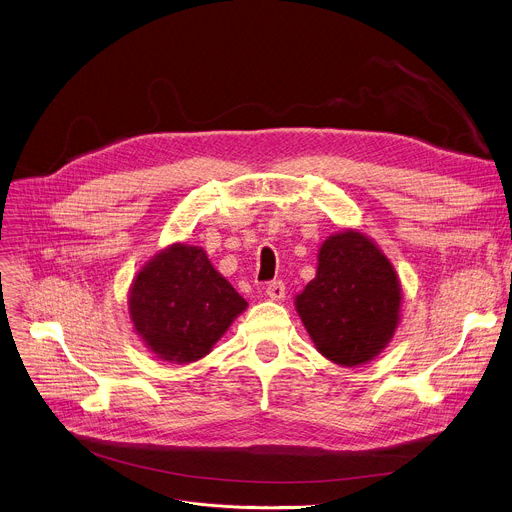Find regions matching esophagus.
I'll use <instances>...</instances> for the list:
<instances>
[{
    "instance_id": "esophagus-1",
    "label": "esophagus",
    "mask_w": 512,
    "mask_h": 512,
    "mask_svg": "<svg viewBox=\"0 0 512 512\" xmlns=\"http://www.w3.org/2000/svg\"><path fill=\"white\" fill-rule=\"evenodd\" d=\"M265 294H267L269 300L281 302L285 298V285H283V281H271L267 285V289H265Z\"/></svg>"
}]
</instances>
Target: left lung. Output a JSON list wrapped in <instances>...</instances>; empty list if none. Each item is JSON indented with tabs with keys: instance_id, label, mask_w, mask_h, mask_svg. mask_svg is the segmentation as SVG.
I'll return each instance as SVG.
<instances>
[{
	"instance_id": "left-lung-1",
	"label": "left lung",
	"mask_w": 512,
	"mask_h": 512,
	"mask_svg": "<svg viewBox=\"0 0 512 512\" xmlns=\"http://www.w3.org/2000/svg\"><path fill=\"white\" fill-rule=\"evenodd\" d=\"M296 310L318 352L342 367L373 360L399 324L401 285L385 253L358 231L328 237Z\"/></svg>"
}]
</instances>
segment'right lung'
I'll use <instances>...</instances> for the list:
<instances>
[{
	"instance_id": "add662e5",
	"label": "right lung",
	"mask_w": 512,
	"mask_h": 512,
	"mask_svg": "<svg viewBox=\"0 0 512 512\" xmlns=\"http://www.w3.org/2000/svg\"><path fill=\"white\" fill-rule=\"evenodd\" d=\"M247 302L202 247L174 243L141 267L129 291L135 332L158 358L186 364L210 352Z\"/></svg>"
}]
</instances>
